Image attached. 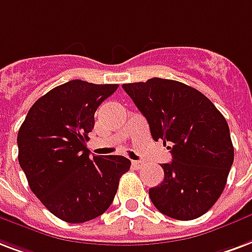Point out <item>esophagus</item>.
I'll return each instance as SVG.
<instances>
[{
    "label": "esophagus",
    "instance_id": "1",
    "mask_svg": "<svg viewBox=\"0 0 252 252\" xmlns=\"http://www.w3.org/2000/svg\"><path fill=\"white\" fill-rule=\"evenodd\" d=\"M143 162H141V161H132V166H133V168H136V169H140L141 168V166H143Z\"/></svg>",
    "mask_w": 252,
    "mask_h": 252
}]
</instances>
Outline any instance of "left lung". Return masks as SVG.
Segmentation results:
<instances>
[{
	"mask_svg": "<svg viewBox=\"0 0 252 252\" xmlns=\"http://www.w3.org/2000/svg\"><path fill=\"white\" fill-rule=\"evenodd\" d=\"M123 88L153 140H162L172 153V162L161 165L164 181L149 189L153 205L174 220L203 216L222 194L234 161L223 115L202 92L176 80L152 78Z\"/></svg>",
	"mask_w": 252,
	"mask_h": 252,
	"instance_id": "left-lung-1",
	"label": "left lung"
}]
</instances>
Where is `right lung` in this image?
Instances as JSON below:
<instances>
[{
	"label": "right lung",
	"instance_id": "1",
	"mask_svg": "<svg viewBox=\"0 0 252 252\" xmlns=\"http://www.w3.org/2000/svg\"><path fill=\"white\" fill-rule=\"evenodd\" d=\"M118 87L79 79L61 84L32 105L18 130V161L30 189L64 222L101 216L130 168L123 156H90L86 145L96 109Z\"/></svg>",
	"mask_w": 252,
	"mask_h": 252
}]
</instances>
